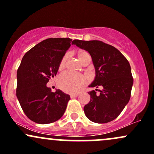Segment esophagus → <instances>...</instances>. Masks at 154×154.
I'll use <instances>...</instances> for the list:
<instances>
[{
  "label": "esophagus",
  "instance_id": "obj_1",
  "mask_svg": "<svg viewBox=\"0 0 154 154\" xmlns=\"http://www.w3.org/2000/svg\"><path fill=\"white\" fill-rule=\"evenodd\" d=\"M79 96V94H70V97L71 98H74V97H76Z\"/></svg>",
  "mask_w": 154,
  "mask_h": 154
}]
</instances>
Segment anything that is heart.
I'll list each match as a JSON object with an SVG mask.
<instances>
[{
  "label": "heart",
  "instance_id": "b5f03b06",
  "mask_svg": "<svg viewBox=\"0 0 154 154\" xmlns=\"http://www.w3.org/2000/svg\"><path fill=\"white\" fill-rule=\"evenodd\" d=\"M79 60L83 63L88 57H90L89 53L85 51H79ZM68 58V54H65L60 60L59 63V70H62L65 68L66 65L67 60ZM86 83V79L85 76L81 74L75 73L70 71H65L62 72L59 75L57 79V84L59 87L63 91L68 93H75L78 92L82 86Z\"/></svg>",
  "mask_w": 154,
  "mask_h": 154
}]
</instances>
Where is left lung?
Here are the masks:
<instances>
[{"label":"left lung","instance_id":"obj_1","mask_svg":"<svg viewBox=\"0 0 154 154\" xmlns=\"http://www.w3.org/2000/svg\"><path fill=\"white\" fill-rule=\"evenodd\" d=\"M72 44L87 51L92 59L96 77L89 86L103 87L99 94L88 92L90 101L84 108L86 116L98 124L114 120L130 99L133 78L128 60L116 48L101 41L74 40Z\"/></svg>","mask_w":154,"mask_h":154}]
</instances>
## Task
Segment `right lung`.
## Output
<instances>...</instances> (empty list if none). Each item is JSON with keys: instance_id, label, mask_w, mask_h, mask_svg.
Wrapping results in <instances>:
<instances>
[{"instance_id": "1", "label": "right lung", "mask_w": 154, "mask_h": 154, "mask_svg": "<svg viewBox=\"0 0 154 154\" xmlns=\"http://www.w3.org/2000/svg\"><path fill=\"white\" fill-rule=\"evenodd\" d=\"M71 38H51L29 50L17 72V97L25 114L35 123L50 124L63 116L70 95L46 86L57 75L60 60L70 46Z\"/></svg>"}]
</instances>
